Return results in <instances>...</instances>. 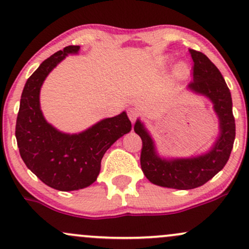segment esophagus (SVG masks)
I'll use <instances>...</instances> for the list:
<instances>
[{
	"label": "esophagus",
	"instance_id": "obj_1",
	"mask_svg": "<svg viewBox=\"0 0 249 249\" xmlns=\"http://www.w3.org/2000/svg\"><path fill=\"white\" fill-rule=\"evenodd\" d=\"M127 116H128V118H130V121L133 123V122L137 121V118H138L139 112L136 110V108H128V110H127Z\"/></svg>",
	"mask_w": 249,
	"mask_h": 249
}]
</instances>
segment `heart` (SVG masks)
Instances as JSON below:
<instances>
[{
  "mask_svg": "<svg viewBox=\"0 0 249 249\" xmlns=\"http://www.w3.org/2000/svg\"><path fill=\"white\" fill-rule=\"evenodd\" d=\"M188 72H190V70H188V67L185 63H181L176 68V75L179 78H185L188 75Z\"/></svg>",
  "mask_w": 249,
  "mask_h": 249,
  "instance_id": "heart-1",
  "label": "heart"
}]
</instances>
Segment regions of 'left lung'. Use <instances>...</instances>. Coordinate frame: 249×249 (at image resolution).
Here are the masks:
<instances>
[{"label": "left lung", "instance_id": "left-lung-1", "mask_svg": "<svg viewBox=\"0 0 249 249\" xmlns=\"http://www.w3.org/2000/svg\"><path fill=\"white\" fill-rule=\"evenodd\" d=\"M190 53L193 81L188 88L213 102L220 121V136L212 150L196 158L165 160L157 156L152 139L142 123L137 121L134 125V132L142 142L141 165L145 177L154 185L177 190H192L212 179L230 159L235 139L232 97L224 77L206 55L193 49Z\"/></svg>", "mask_w": 249, "mask_h": 249}]
</instances>
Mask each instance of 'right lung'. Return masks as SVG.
<instances>
[{
	"label": "right lung",
	"mask_w": 249,
	"mask_h": 249,
	"mask_svg": "<svg viewBox=\"0 0 249 249\" xmlns=\"http://www.w3.org/2000/svg\"><path fill=\"white\" fill-rule=\"evenodd\" d=\"M79 45H69L45 59L28 78L21 96L15 136L27 167L48 186L76 191L96 181L107 148L131 131L126 113L103 119L78 134L57 131L44 119L39 107V90L45 77Z\"/></svg>",
	"instance_id": "add662e5"
}]
</instances>
